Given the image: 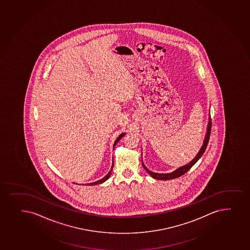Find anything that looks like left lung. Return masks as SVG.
I'll return each instance as SVG.
<instances>
[{
  "label": "left lung",
  "mask_w": 250,
  "mask_h": 250,
  "mask_svg": "<svg viewBox=\"0 0 250 250\" xmlns=\"http://www.w3.org/2000/svg\"><path fill=\"white\" fill-rule=\"evenodd\" d=\"M210 130H211V118L210 114H209V117H208V123L207 129H206V134H205V140H204V143L203 146H201V148L199 149V151L198 152V154H196V156L191 160L190 162H188V164H186L185 166H181L180 168H177L174 171L171 172V173H167V174H160V173H154L149 170V168H147L146 166L144 165L143 161H142V166H143L144 168L146 169L147 173L155 180H173L178 177H180L183 174H185L186 172L188 171V169L193 167L194 166V164L196 163L197 161L201 158L204 153H205L206 147H207L208 143V140H209V136H210Z\"/></svg>",
  "instance_id": "obj_1"
}]
</instances>
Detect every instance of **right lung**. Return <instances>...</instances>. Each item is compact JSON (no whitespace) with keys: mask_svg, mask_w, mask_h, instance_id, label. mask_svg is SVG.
<instances>
[{"mask_svg":"<svg viewBox=\"0 0 250 250\" xmlns=\"http://www.w3.org/2000/svg\"><path fill=\"white\" fill-rule=\"evenodd\" d=\"M125 135V133H122L121 135H119L118 138L115 140V143H114V146H113V148H115V145L118 143V141L121 140V138L123 137L124 135ZM113 167H114V161H113L112 166H111V168H110V170H109V173L104 177V178H102L101 180H97L96 182L90 183V184H86L87 185H100V184H102V183H104V181H106L108 179H109V176H110V174H111V171H112Z\"/></svg>","mask_w":250,"mask_h":250,"instance_id":"obj_1","label":"right lung"}]
</instances>
